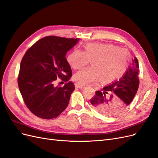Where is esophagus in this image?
Listing matches in <instances>:
<instances>
[{
	"label": "esophagus",
	"instance_id": "obj_1",
	"mask_svg": "<svg viewBox=\"0 0 158 158\" xmlns=\"http://www.w3.org/2000/svg\"><path fill=\"white\" fill-rule=\"evenodd\" d=\"M75 86L76 87V88H80V89H84L85 87L84 86V85H82L81 84H75Z\"/></svg>",
	"mask_w": 158,
	"mask_h": 158
}]
</instances>
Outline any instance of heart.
<instances>
[{"label":"heart","mask_w":158,"mask_h":158,"mask_svg":"<svg viewBox=\"0 0 158 158\" xmlns=\"http://www.w3.org/2000/svg\"><path fill=\"white\" fill-rule=\"evenodd\" d=\"M128 60V52L115 45L106 44H88L84 51L74 49L67 56L71 67L78 70L92 60V67L85 68L74 75L75 82L81 85L103 82L118 78L125 72Z\"/></svg>","instance_id":"b5f03b06"}]
</instances>
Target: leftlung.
Instances as JSON below:
<instances>
[{
    "label": "left lung",
    "instance_id": "left-lung-1",
    "mask_svg": "<svg viewBox=\"0 0 158 158\" xmlns=\"http://www.w3.org/2000/svg\"><path fill=\"white\" fill-rule=\"evenodd\" d=\"M139 65L136 57L132 59L121 78L97 91L91 104L106 116H116L131 103L139 85Z\"/></svg>",
    "mask_w": 158,
    "mask_h": 158
}]
</instances>
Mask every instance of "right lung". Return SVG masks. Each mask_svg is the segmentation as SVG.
I'll return each mask as SVG.
<instances>
[{
  "label": "right lung",
  "instance_id": "add662e5",
  "mask_svg": "<svg viewBox=\"0 0 158 158\" xmlns=\"http://www.w3.org/2000/svg\"><path fill=\"white\" fill-rule=\"evenodd\" d=\"M80 39L48 36L35 43L21 61L19 89L30 111L41 118L58 117L67 107L74 84L55 86V80L69 81L72 70L66 55Z\"/></svg>",
  "mask_w": 158,
  "mask_h": 158
}]
</instances>
